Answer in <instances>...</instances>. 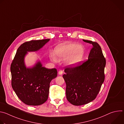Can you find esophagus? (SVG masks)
Segmentation results:
<instances>
[{
	"label": "esophagus",
	"instance_id": "34e87169",
	"mask_svg": "<svg viewBox=\"0 0 124 124\" xmlns=\"http://www.w3.org/2000/svg\"><path fill=\"white\" fill-rule=\"evenodd\" d=\"M63 70H59V72H58V74H59V75H62L63 74Z\"/></svg>",
	"mask_w": 124,
	"mask_h": 124
}]
</instances>
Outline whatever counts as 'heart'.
<instances>
[{
	"instance_id": "obj_1",
	"label": "heart",
	"mask_w": 124,
	"mask_h": 124,
	"mask_svg": "<svg viewBox=\"0 0 124 124\" xmlns=\"http://www.w3.org/2000/svg\"><path fill=\"white\" fill-rule=\"evenodd\" d=\"M84 48L81 45L74 43H63L57 46L54 50V54L56 58L59 60H65L68 66H75L81 60L84 54ZM50 59L56 62L57 60L54 54H50Z\"/></svg>"
}]
</instances>
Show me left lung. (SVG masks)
Wrapping results in <instances>:
<instances>
[{"label": "left lung", "mask_w": 124, "mask_h": 124, "mask_svg": "<svg viewBox=\"0 0 124 124\" xmlns=\"http://www.w3.org/2000/svg\"><path fill=\"white\" fill-rule=\"evenodd\" d=\"M93 45L88 60L81 65L66 68L63 77L66 84L67 100L74 105H82L93 101L104 80L106 60L97 43L83 40Z\"/></svg>", "instance_id": "8db88e82"}]
</instances>
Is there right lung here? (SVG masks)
Wrapping results in <instances>:
<instances>
[{"mask_svg": "<svg viewBox=\"0 0 124 124\" xmlns=\"http://www.w3.org/2000/svg\"><path fill=\"white\" fill-rule=\"evenodd\" d=\"M50 39L32 40L21 45L11 65L12 86L18 98L28 105H39L48 99L50 81L57 76V70L43 67L38 61L27 68L24 58L28 52L37 51Z\"/></svg>", "mask_w": 124, "mask_h": 124, "instance_id": "add662e5", "label": "right lung"}]
</instances>
